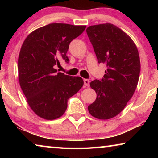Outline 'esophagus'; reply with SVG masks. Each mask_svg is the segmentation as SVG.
<instances>
[{
	"label": "esophagus",
	"instance_id": "esophagus-1",
	"mask_svg": "<svg viewBox=\"0 0 158 158\" xmlns=\"http://www.w3.org/2000/svg\"><path fill=\"white\" fill-rule=\"evenodd\" d=\"M84 84L85 85V86H87L89 87V85H90V81L89 79H84Z\"/></svg>",
	"mask_w": 158,
	"mask_h": 158
}]
</instances>
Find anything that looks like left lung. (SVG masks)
I'll list each match as a JSON object with an SVG mask.
<instances>
[{"label":"left lung","mask_w":158,"mask_h":158,"mask_svg":"<svg viewBox=\"0 0 158 158\" xmlns=\"http://www.w3.org/2000/svg\"><path fill=\"white\" fill-rule=\"evenodd\" d=\"M86 33L98 63L107 67L101 81L90 82L97 98L88 109L96 118L110 119L123 110L137 89L141 69L139 54L132 38L111 23L89 26Z\"/></svg>","instance_id":"1"}]
</instances>
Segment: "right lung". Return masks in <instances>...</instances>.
I'll return each mask as SVG.
<instances>
[{
	"instance_id": "1",
	"label": "right lung",
	"mask_w": 158,
	"mask_h": 158,
	"mask_svg": "<svg viewBox=\"0 0 158 158\" xmlns=\"http://www.w3.org/2000/svg\"><path fill=\"white\" fill-rule=\"evenodd\" d=\"M85 26L53 23L33 31L26 37L18 58V77L28 105L46 120L62 116L68 99L81 89L80 77L58 73L55 65L66 56L69 44L84 31Z\"/></svg>"
}]
</instances>
